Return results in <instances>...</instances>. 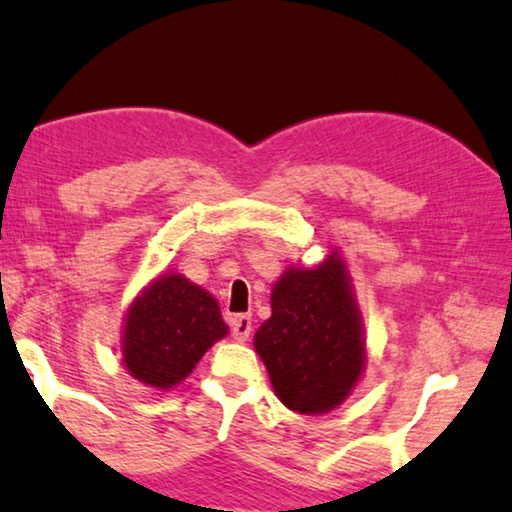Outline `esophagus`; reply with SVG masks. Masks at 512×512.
Segmentation results:
<instances>
[{"mask_svg":"<svg viewBox=\"0 0 512 512\" xmlns=\"http://www.w3.org/2000/svg\"><path fill=\"white\" fill-rule=\"evenodd\" d=\"M229 324H231L233 339H238V342H247L251 335V317L249 315H233Z\"/></svg>","mask_w":512,"mask_h":512,"instance_id":"obj_1","label":"esophagus"}]
</instances>
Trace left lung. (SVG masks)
<instances>
[{"instance_id":"8db88e82","label":"left lung","mask_w":512,"mask_h":512,"mask_svg":"<svg viewBox=\"0 0 512 512\" xmlns=\"http://www.w3.org/2000/svg\"><path fill=\"white\" fill-rule=\"evenodd\" d=\"M254 346L285 407L326 414L342 405L366 360L360 310L342 258L333 254L317 270L285 272Z\"/></svg>"}]
</instances>
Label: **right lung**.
Listing matches in <instances>:
<instances>
[{
    "instance_id": "1",
    "label": "right lung",
    "mask_w": 512,
    "mask_h": 512,
    "mask_svg": "<svg viewBox=\"0 0 512 512\" xmlns=\"http://www.w3.org/2000/svg\"><path fill=\"white\" fill-rule=\"evenodd\" d=\"M227 333L218 301L184 276L168 274L134 299L123 330V362L132 378L170 389Z\"/></svg>"
}]
</instances>
